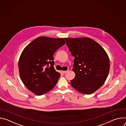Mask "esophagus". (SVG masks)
I'll use <instances>...</instances> for the list:
<instances>
[{
	"label": "esophagus",
	"mask_w": 126,
	"mask_h": 126,
	"mask_svg": "<svg viewBox=\"0 0 126 126\" xmlns=\"http://www.w3.org/2000/svg\"><path fill=\"white\" fill-rule=\"evenodd\" d=\"M68 71H69V70H67V71H62V72L63 73H66V72H68Z\"/></svg>",
	"instance_id": "esophagus-1"
}]
</instances>
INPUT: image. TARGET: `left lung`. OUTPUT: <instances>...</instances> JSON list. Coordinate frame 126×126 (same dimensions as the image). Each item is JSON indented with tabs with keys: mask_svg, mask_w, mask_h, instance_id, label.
I'll return each mask as SVG.
<instances>
[{
	"mask_svg": "<svg viewBox=\"0 0 126 126\" xmlns=\"http://www.w3.org/2000/svg\"><path fill=\"white\" fill-rule=\"evenodd\" d=\"M64 39L75 57L72 70L75 77L70 81L71 86L82 94H92L104 84L108 75V56L102 46L91 38Z\"/></svg>",
	"mask_w": 126,
	"mask_h": 126,
	"instance_id": "obj_1",
	"label": "left lung"
}]
</instances>
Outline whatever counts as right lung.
<instances>
[{
    "label": "right lung",
    "instance_id": "add662e5",
    "mask_svg": "<svg viewBox=\"0 0 126 126\" xmlns=\"http://www.w3.org/2000/svg\"><path fill=\"white\" fill-rule=\"evenodd\" d=\"M65 43L63 38L41 36L22 51L18 63L20 78L35 95L45 94L57 84L61 74L54 69L53 54Z\"/></svg>",
    "mask_w": 126,
    "mask_h": 126
}]
</instances>
